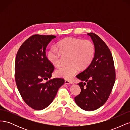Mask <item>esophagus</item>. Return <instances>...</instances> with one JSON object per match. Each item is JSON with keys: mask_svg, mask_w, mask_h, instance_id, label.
Returning a JSON list of instances; mask_svg holds the SVG:
<instances>
[{"mask_svg": "<svg viewBox=\"0 0 130 130\" xmlns=\"http://www.w3.org/2000/svg\"><path fill=\"white\" fill-rule=\"evenodd\" d=\"M64 83H65V84H67V85H69V84L73 85V84H74L73 82H70V81H68V80H66V81H64Z\"/></svg>", "mask_w": 130, "mask_h": 130, "instance_id": "esophagus-1", "label": "esophagus"}]
</instances>
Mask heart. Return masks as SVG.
I'll list each match as a JSON object with an SVG mask.
<instances>
[{
    "label": "heart",
    "mask_w": 130,
    "mask_h": 130,
    "mask_svg": "<svg viewBox=\"0 0 130 130\" xmlns=\"http://www.w3.org/2000/svg\"><path fill=\"white\" fill-rule=\"evenodd\" d=\"M95 54L93 43L88 40L67 37L58 42L56 47H52L47 52V57L54 66L60 64L62 55H69L68 64L61 66L55 71L60 77L70 80L78 70L85 69L91 63Z\"/></svg>",
    "instance_id": "1"
}]
</instances>
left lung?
<instances>
[{
  "mask_svg": "<svg viewBox=\"0 0 130 130\" xmlns=\"http://www.w3.org/2000/svg\"><path fill=\"white\" fill-rule=\"evenodd\" d=\"M95 48L91 63L76 75L81 81L78 85L80 94L75 97L78 106L87 111L100 108L107 100L116 80V72L111 51L101 39L94 33H88Z\"/></svg>",
  "mask_w": 130,
  "mask_h": 130,
  "instance_id": "left-lung-1",
  "label": "left lung"
}]
</instances>
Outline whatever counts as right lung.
<instances>
[{
  "label": "right lung",
  "mask_w": 130,
  "mask_h": 130,
  "mask_svg": "<svg viewBox=\"0 0 130 130\" xmlns=\"http://www.w3.org/2000/svg\"><path fill=\"white\" fill-rule=\"evenodd\" d=\"M53 35H35L23 43L15 60V80L25 103L35 110H42L52 103L58 89L64 84L62 78L52 77L53 65L45 56V50Z\"/></svg>",
  "instance_id": "add662e5"
}]
</instances>
